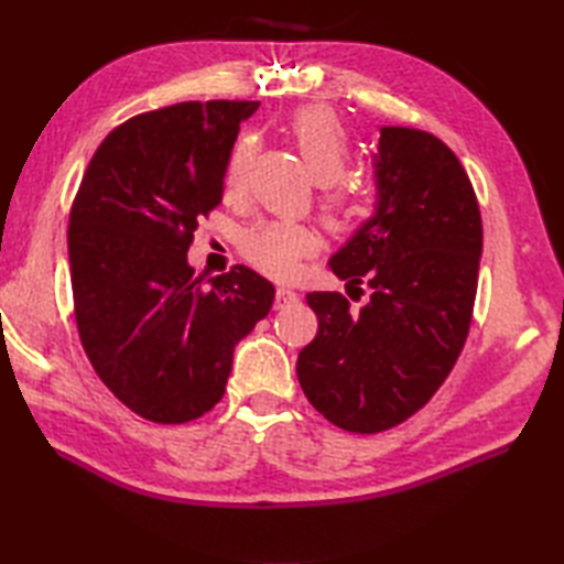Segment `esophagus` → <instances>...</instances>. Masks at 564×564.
I'll return each instance as SVG.
<instances>
[{"mask_svg":"<svg viewBox=\"0 0 564 564\" xmlns=\"http://www.w3.org/2000/svg\"><path fill=\"white\" fill-rule=\"evenodd\" d=\"M297 301V293L291 289V285H279L275 289V307H285Z\"/></svg>","mask_w":564,"mask_h":564,"instance_id":"1","label":"esophagus"}]
</instances>
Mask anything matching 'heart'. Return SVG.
<instances>
[{"mask_svg":"<svg viewBox=\"0 0 564 564\" xmlns=\"http://www.w3.org/2000/svg\"><path fill=\"white\" fill-rule=\"evenodd\" d=\"M289 133L301 152L305 170L317 184L329 186L339 182L351 154V142L339 118L325 109H303L291 118ZM254 158V140L242 135L230 152L225 166V194L235 196L245 184L247 170ZM368 213V198L358 188L337 186L322 200V215L334 230H351ZM317 239L305 225L297 223H257L239 239L245 259L259 271L285 279L301 261L313 254Z\"/></svg>","mask_w":564,"mask_h":564,"instance_id":"obj_1","label":"heart"}]
</instances>
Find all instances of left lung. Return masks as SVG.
Wrapping results in <instances>:
<instances>
[{
  "label": "left lung",
  "instance_id": "obj_1",
  "mask_svg": "<svg viewBox=\"0 0 564 564\" xmlns=\"http://www.w3.org/2000/svg\"><path fill=\"white\" fill-rule=\"evenodd\" d=\"M376 215L329 269L341 293H307L317 337L297 356L315 410L351 434L402 424L434 398L470 332L482 218L453 150L426 130L386 126L373 158Z\"/></svg>",
  "mask_w": 564,
  "mask_h": 564
}]
</instances>
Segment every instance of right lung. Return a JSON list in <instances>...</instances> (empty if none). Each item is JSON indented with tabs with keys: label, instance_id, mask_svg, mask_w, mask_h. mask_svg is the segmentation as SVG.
<instances>
[{
	"label": "right lung",
	"instance_id": "add662e5",
	"mask_svg": "<svg viewBox=\"0 0 564 564\" xmlns=\"http://www.w3.org/2000/svg\"><path fill=\"white\" fill-rule=\"evenodd\" d=\"M259 101H182L113 128L82 176L67 249L84 354L130 412L186 424L220 402L235 344L269 315L273 285L247 267H188L223 200L239 123Z\"/></svg>",
	"mask_w": 564,
	"mask_h": 564
}]
</instances>
